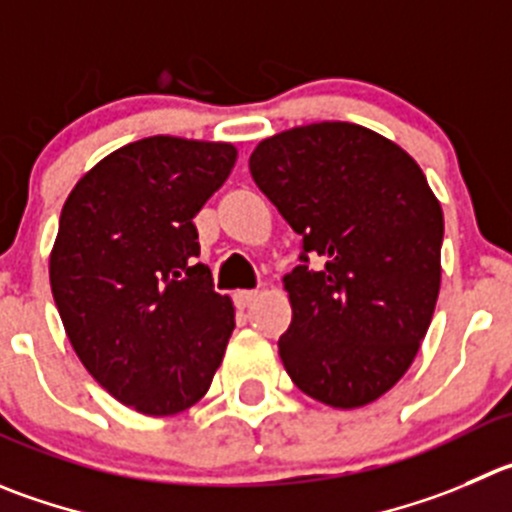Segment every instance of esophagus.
I'll return each instance as SVG.
<instances>
[{
	"label": "esophagus",
	"instance_id": "1",
	"mask_svg": "<svg viewBox=\"0 0 512 512\" xmlns=\"http://www.w3.org/2000/svg\"><path fill=\"white\" fill-rule=\"evenodd\" d=\"M256 299H259V291H256V289L236 291V294H233V301H236V306H241V309H246V306H251Z\"/></svg>",
	"mask_w": 512,
	"mask_h": 512
}]
</instances>
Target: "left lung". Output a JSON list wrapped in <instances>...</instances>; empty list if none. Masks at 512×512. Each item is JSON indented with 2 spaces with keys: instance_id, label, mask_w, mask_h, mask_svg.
Segmentation results:
<instances>
[{
  "instance_id": "8db88e82",
  "label": "left lung",
  "mask_w": 512,
  "mask_h": 512,
  "mask_svg": "<svg viewBox=\"0 0 512 512\" xmlns=\"http://www.w3.org/2000/svg\"><path fill=\"white\" fill-rule=\"evenodd\" d=\"M248 168L301 236V264L284 276L291 324L279 339L291 382L339 410L369 405L410 369L440 294L445 221L425 173L392 140L352 123L261 140Z\"/></svg>"
}]
</instances>
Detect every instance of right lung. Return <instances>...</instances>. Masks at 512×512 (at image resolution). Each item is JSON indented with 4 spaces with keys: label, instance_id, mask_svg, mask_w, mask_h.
<instances>
[{
    "label": "right lung",
    "instance_id": "1",
    "mask_svg": "<svg viewBox=\"0 0 512 512\" xmlns=\"http://www.w3.org/2000/svg\"><path fill=\"white\" fill-rule=\"evenodd\" d=\"M233 163L231 143L143 138L82 175L62 206L50 284L65 332L97 384L143 415L196 405L236 326L196 261L193 226Z\"/></svg>",
    "mask_w": 512,
    "mask_h": 512
}]
</instances>
